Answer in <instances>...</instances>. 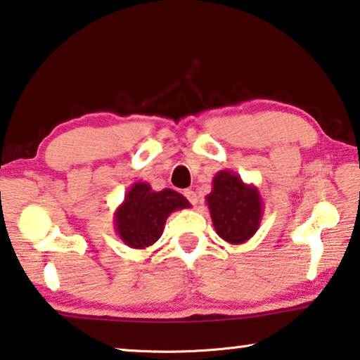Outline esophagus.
<instances>
[{"instance_id": "obj_1", "label": "esophagus", "mask_w": 360, "mask_h": 360, "mask_svg": "<svg viewBox=\"0 0 360 360\" xmlns=\"http://www.w3.org/2000/svg\"><path fill=\"white\" fill-rule=\"evenodd\" d=\"M184 197H186L187 200H189L192 205H197V203H198L197 193L193 192V191H191V189H186V191H184Z\"/></svg>"}]
</instances>
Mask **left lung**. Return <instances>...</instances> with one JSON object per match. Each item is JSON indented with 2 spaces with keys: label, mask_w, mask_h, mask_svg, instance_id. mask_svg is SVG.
I'll use <instances>...</instances> for the list:
<instances>
[{
  "label": "left lung",
  "mask_w": 360,
  "mask_h": 360,
  "mask_svg": "<svg viewBox=\"0 0 360 360\" xmlns=\"http://www.w3.org/2000/svg\"><path fill=\"white\" fill-rule=\"evenodd\" d=\"M213 189L207 195L211 221L218 236L231 245H240L259 229L264 202L255 184L243 182L229 169H221L213 178Z\"/></svg>",
  "instance_id": "obj_1"
}]
</instances>
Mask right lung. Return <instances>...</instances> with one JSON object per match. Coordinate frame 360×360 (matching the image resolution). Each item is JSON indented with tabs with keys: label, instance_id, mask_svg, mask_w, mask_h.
I'll return each instance as SVG.
<instances>
[{
	"label": "right lung",
	"instance_id": "add662e5",
	"mask_svg": "<svg viewBox=\"0 0 360 360\" xmlns=\"http://www.w3.org/2000/svg\"><path fill=\"white\" fill-rule=\"evenodd\" d=\"M184 195L173 189L152 191L149 182H134L113 213V226L124 245L134 250L152 247L162 237L173 211L191 208Z\"/></svg>",
	"mask_w": 360,
	"mask_h": 360
}]
</instances>
